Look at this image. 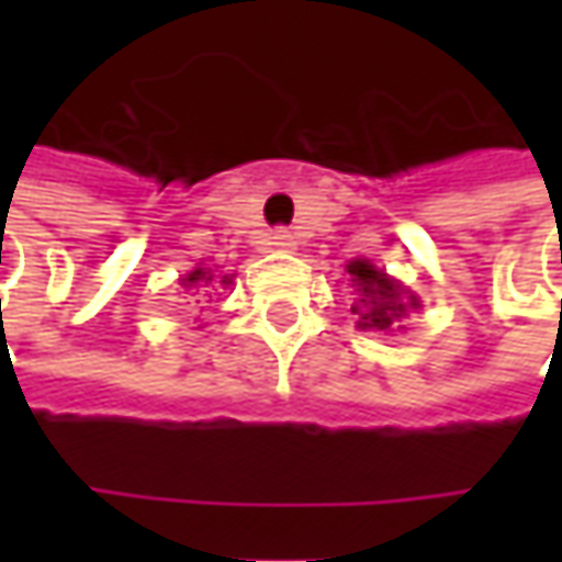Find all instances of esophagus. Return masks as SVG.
<instances>
[{"instance_id": "obj_1", "label": "esophagus", "mask_w": 562, "mask_h": 562, "mask_svg": "<svg viewBox=\"0 0 562 562\" xmlns=\"http://www.w3.org/2000/svg\"><path fill=\"white\" fill-rule=\"evenodd\" d=\"M271 247H274V249H293V247H296V240H293L291 231H284V227H281V231H274V234H271Z\"/></svg>"}]
</instances>
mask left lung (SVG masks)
Segmentation results:
<instances>
[{
    "label": "left lung",
    "mask_w": 562,
    "mask_h": 562,
    "mask_svg": "<svg viewBox=\"0 0 562 562\" xmlns=\"http://www.w3.org/2000/svg\"><path fill=\"white\" fill-rule=\"evenodd\" d=\"M347 271L357 291L353 313L359 315L357 325L362 331H391L409 310H419V296H413L391 274L375 269L369 259H353Z\"/></svg>",
    "instance_id": "8db88e82"
}]
</instances>
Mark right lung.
Listing matches in <instances>:
<instances>
[{"instance_id":"obj_1","label":"right lung","mask_w":562,"mask_h":562,"mask_svg":"<svg viewBox=\"0 0 562 562\" xmlns=\"http://www.w3.org/2000/svg\"><path fill=\"white\" fill-rule=\"evenodd\" d=\"M212 278H215V274L209 269H193L184 278V288H209ZM222 284H231V274H222Z\"/></svg>"}]
</instances>
